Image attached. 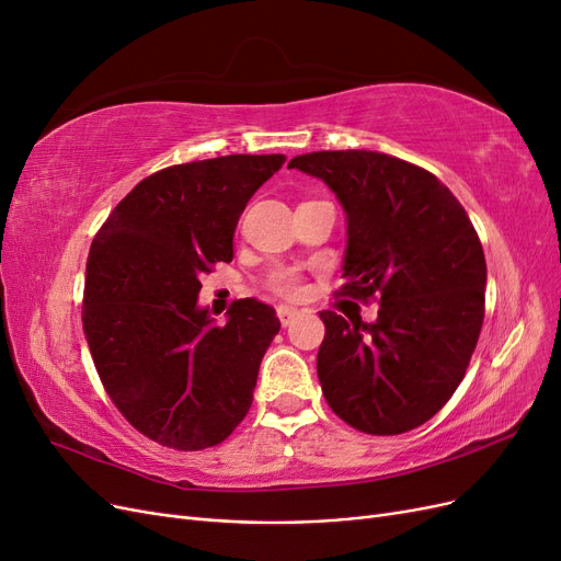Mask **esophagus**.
<instances>
[{
  "label": "esophagus",
  "mask_w": 561,
  "mask_h": 561,
  "mask_svg": "<svg viewBox=\"0 0 561 561\" xmlns=\"http://www.w3.org/2000/svg\"><path fill=\"white\" fill-rule=\"evenodd\" d=\"M297 316H299V311L293 309V307H278V318H280L283 325H290V322H293Z\"/></svg>",
  "instance_id": "esophagus-1"
}]
</instances>
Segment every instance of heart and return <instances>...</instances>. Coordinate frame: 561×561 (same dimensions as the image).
<instances>
[{
    "label": "heart",
    "mask_w": 561,
    "mask_h": 561,
    "mask_svg": "<svg viewBox=\"0 0 561 561\" xmlns=\"http://www.w3.org/2000/svg\"><path fill=\"white\" fill-rule=\"evenodd\" d=\"M271 287H274V290L283 297H297L299 290H301L297 274H295V271H287V268L274 274V278H271Z\"/></svg>",
    "instance_id": "b5f03b06"
}]
</instances>
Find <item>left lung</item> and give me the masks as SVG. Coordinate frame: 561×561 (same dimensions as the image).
I'll return each instance as SVG.
<instances>
[{
	"instance_id": "left-lung-1",
	"label": "left lung",
	"mask_w": 561,
	"mask_h": 561,
	"mask_svg": "<svg viewBox=\"0 0 561 561\" xmlns=\"http://www.w3.org/2000/svg\"><path fill=\"white\" fill-rule=\"evenodd\" d=\"M287 168L346 213L342 293L377 320L322 311L318 379L332 412L369 435L433 419L466 377L484 320L486 262L461 203L433 173L381 151H311Z\"/></svg>"
}]
</instances>
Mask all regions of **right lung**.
<instances>
[{
	"mask_svg": "<svg viewBox=\"0 0 561 561\" xmlns=\"http://www.w3.org/2000/svg\"><path fill=\"white\" fill-rule=\"evenodd\" d=\"M283 154H231L163 168L118 203L91 243L83 334L116 410L154 443L215 447L248 414L276 311L239 299L217 325L201 276L231 262L248 201Z\"/></svg>",
	"mask_w": 561,
	"mask_h": 561,
	"instance_id": "right-lung-1",
	"label": "right lung"
}]
</instances>
